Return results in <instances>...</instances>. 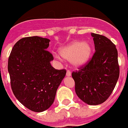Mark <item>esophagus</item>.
Segmentation results:
<instances>
[{
  "label": "esophagus",
  "mask_w": 128,
  "mask_h": 128,
  "mask_svg": "<svg viewBox=\"0 0 128 128\" xmlns=\"http://www.w3.org/2000/svg\"><path fill=\"white\" fill-rule=\"evenodd\" d=\"M66 76H71V72H70V70H68L67 71H66Z\"/></svg>",
  "instance_id": "esophagus-1"
}]
</instances>
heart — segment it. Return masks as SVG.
<instances>
[{"label": "heart", "mask_w": 128, "mask_h": 128, "mask_svg": "<svg viewBox=\"0 0 128 128\" xmlns=\"http://www.w3.org/2000/svg\"><path fill=\"white\" fill-rule=\"evenodd\" d=\"M61 56L68 61H72L75 66L80 67L86 64L91 57L92 47L88 43L74 42L60 49Z\"/></svg>", "instance_id": "obj_1"}]
</instances>
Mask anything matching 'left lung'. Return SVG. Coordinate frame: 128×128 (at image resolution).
<instances>
[{"label": "left lung", "instance_id": "8db88e82", "mask_svg": "<svg viewBox=\"0 0 128 128\" xmlns=\"http://www.w3.org/2000/svg\"><path fill=\"white\" fill-rule=\"evenodd\" d=\"M94 54L86 64L72 72L78 98L90 105L106 101L119 77L118 52L115 45L104 36L92 33Z\"/></svg>", "mask_w": 128, "mask_h": 128}]
</instances>
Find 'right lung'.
I'll return each mask as SVG.
<instances>
[{"label": "right lung", "mask_w": 128, "mask_h": 128, "mask_svg": "<svg viewBox=\"0 0 128 128\" xmlns=\"http://www.w3.org/2000/svg\"><path fill=\"white\" fill-rule=\"evenodd\" d=\"M49 42L39 36L22 38L14 44L8 59L12 91L20 103L35 112L52 104L66 72L50 65L54 57L47 50Z\"/></svg>", "instance_id": "1"}]
</instances>
